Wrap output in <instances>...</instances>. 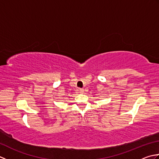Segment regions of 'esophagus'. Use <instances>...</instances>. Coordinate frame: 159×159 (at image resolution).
Wrapping results in <instances>:
<instances>
[{"mask_svg":"<svg viewBox=\"0 0 159 159\" xmlns=\"http://www.w3.org/2000/svg\"><path fill=\"white\" fill-rule=\"evenodd\" d=\"M79 91H80V93H83V92H84V89H79Z\"/></svg>","mask_w":159,"mask_h":159,"instance_id":"34e87169","label":"esophagus"}]
</instances>
